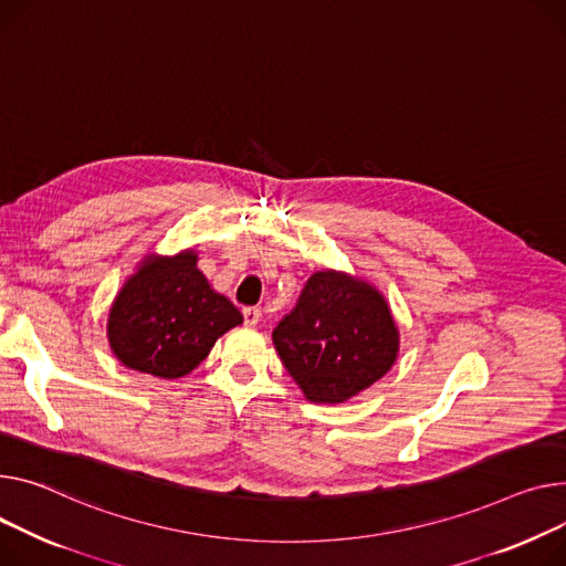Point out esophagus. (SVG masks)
Wrapping results in <instances>:
<instances>
[{"label":"esophagus","mask_w":566,"mask_h":566,"mask_svg":"<svg viewBox=\"0 0 566 566\" xmlns=\"http://www.w3.org/2000/svg\"><path fill=\"white\" fill-rule=\"evenodd\" d=\"M243 318H245V325L254 327V325H259V321H261V310H259V307H245V310H243Z\"/></svg>","instance_id":"esophagus-1"}]
</instances>
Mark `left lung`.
<instances>
[{
	"label": "left lung",
	"instance_id": "left-lung-1",
	"mask_svg": "<svg viewBox=\"0 0 566 566\" xmlns=\"http://www.w3.org/2000/svg\"><path fill=\"white\" fill-rule=\"evenodd\" d=\"M273 344L310 402L338 405L391 370L400 332L378 286L325 269L310 277L295 310L273 329Z\"/></svg>",
	"mask_w": 566,
	"mask_h": 566
}]
</instances>
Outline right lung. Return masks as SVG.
<instances>
[{
	"instance_id": "right-lung-1",
	"label": "right lung",
	"mask_w": 566,
	"mask_h": 566,
	"mask_svg": "<svg viewBox=\"0 0 566 566\" xmlns=\"http://www.w3.org/2000/svg\"><path fill=\"white\" fill-rule=\"evenodd\" d=\"M241 312L198 269L193 248L149 252L113 297L106 338L127 368L177 380L198 368Z\"/></svg>"
}]
</instances>
